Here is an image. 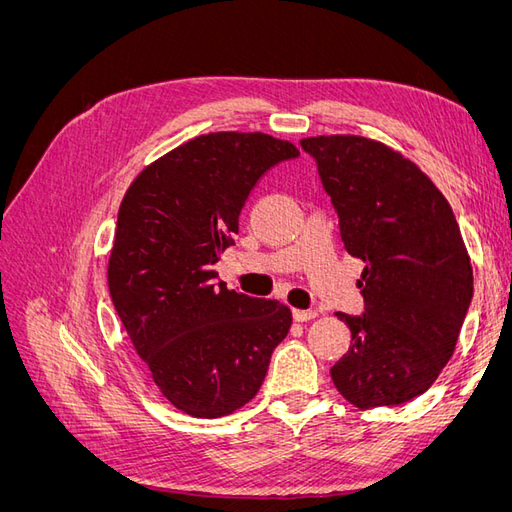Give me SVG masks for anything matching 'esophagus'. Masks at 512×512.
<instances>
[{"mask_svg": "<svg viewBox=\"0 0 512 512\" xmlns=\"http://www.w3.org/2000/svg\"><path fill=\"white\" fill-rule=\"evenodd\" d=\"M292 316L297 322H307V320H314L318 316V312L316 309H294Z\"/></svg>", "mask_w": 512, "mask_h": 512, "instance_id": "1", "label": "esophagus"}]
</instances>
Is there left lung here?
<instances>
[{
    "mask_svg": "<svg viewBox=\"0 0 512 512\" xmlns=\"http://www.w3.org/2000/svg\"><path fill=\"white\" fill-rule=\"evenodd\" d=\"M331 196L346 252L365 262L363 316L331 378L367 410L423 395L451 359L472 303V265L455 213L414 162L365 136L303 138Z\"/></svg>",
    "mask_w": 512,
    "mask_h": 512,
    "instance_id": "obj_1",
    "label": "left lung"
}]
</instances>
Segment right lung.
Instances as JSON below:
<instances>
[{
    "instance_id": "right-lung-1",
    "label": "right lung",
    "mask_w": 512,
    "mask_h": 512,
    "mask_svg": "<svg viewBox=\"0 0 512 512\" xmlns=\"http://www.w3.org/2000/svg\"><path fill=\"white\" fill-rule=\"evenodd\" d=\"M299 149L262 132H211L168 151L121 200L108 288L138 356L185 414L218 418L254 399L290 307L228 290L213 269L260 177Z\"/></svg>"
}]
</instances>
